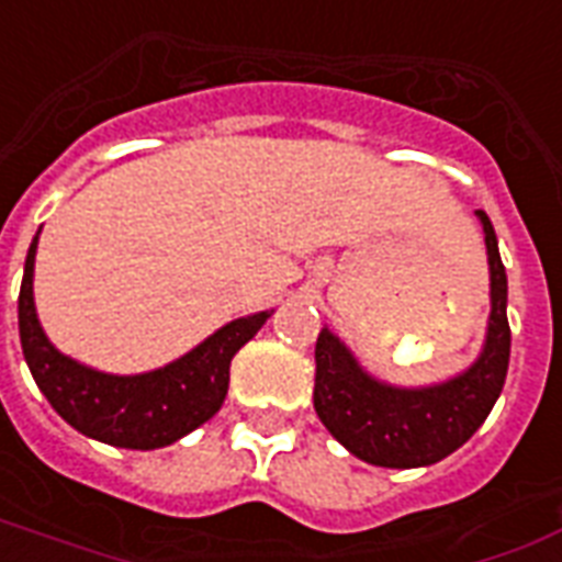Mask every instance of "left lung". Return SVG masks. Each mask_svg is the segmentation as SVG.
I'll return each instance as SVG.
<instances>
[{
  "label": "left lung",
  "instance_id": "left-lung-1",
  "mask_svg": "<svg viewBox=\"0 0 562 562\" xmlns=\"http://www.w3.org/2000/svg\"><path fill=\"white\" fill-rule=\"evenodd\" d=\"M486 260H490V322L477 360L467 372L442 384L404 390L363 372L355 355L322 328L316 340V386L313 407L330 437L372 467L416 469L430 467L458 451L493 411L502 395L510 363V325H507V272L495 228L484 211Z\"/></svg>",
  "mask_w": 562,
  "mask_h": 562
}]
</instances>
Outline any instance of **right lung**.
<instances>
[{
	"label": "right lung",
	"mask_w": 562,
	"mask_h": 562,
	"mask_svg": "<svg viewBox=\"0 0 562 562\" xmlns=\"http://www.w3.org/2000/svg\"><path fill=\"white\" fill-rule=\"evenodd\" d=\"M41 237V232H37ZM25 255L20 286V342L34 381L64 422L85 437L116 448H164L211 419L228 393L232 358L260 330L269 313L222 325L184 358L143 375H108L60 355L34 311V255Z\"/></svg>",
	"instance_id": "right-lung-1"
}]
</instances>
